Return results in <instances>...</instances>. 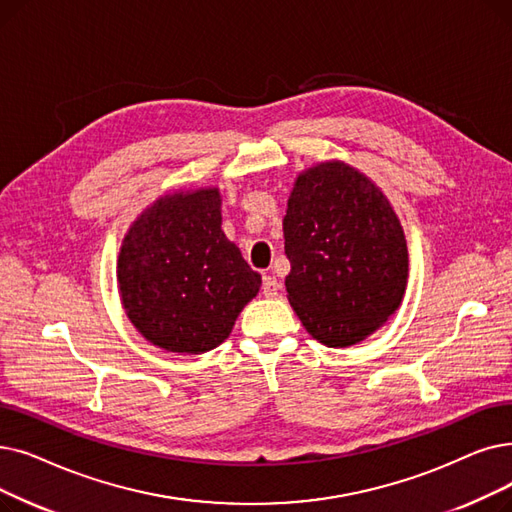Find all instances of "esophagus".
<instances>
[{"label": "esophagus", "instance_id": "1", "mask_svg": "<svg viewBox=\"0 0 512 512\" xmlns=\"http://www.w3.org/2000/svg\"><path fill=\"white\" fill-rule=\"evenodd\" d=\"M278 291H280L278 278L272 276V274H265V276H263V297L274 299V297L278 295Z\"/></svg>", "mask_w": 512, "mask_h": 512}]
</instances>
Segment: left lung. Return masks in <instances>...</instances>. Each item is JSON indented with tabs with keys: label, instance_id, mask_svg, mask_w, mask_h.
<instances>
[{
	"label": "left lung",
	"instance_id": "8db88e82",
	"mask_svg": "<svg viewBox=\"0 0 512 512\" xmlns=\"http://www.w3.org/2000/svg\"><path fill=\"white\" fill-rule=\"evenodd\" d=\"M282 230L291 261L286 299L322 345L360 343L402 305L408 284L402 221L360 169L345 161L303 169Z\"/></svg>",
	"mask_w": 512,
	"mask_h": 512
}]
</instances>
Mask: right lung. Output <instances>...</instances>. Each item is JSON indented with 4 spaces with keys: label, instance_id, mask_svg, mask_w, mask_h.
I'll list each match as a JSON object with an SVG mask.
<instances>
[{
    "label": "right lung",
    "instance_id": "obj_1",
    "mask_svg": "<svg viewBox=\"0 0 512 512\" xmlns=\"http://www.w3.org/2000/svg\"><path fill=\"white\" fill-rule=\"evenodd\" d=\"M117 284L129 322L148 343L198 355L230 337L261 276L221 230L219 188L203 186L167 192L131 221Z\"/></svg>",
    "mask_w": 512,
    "mask_h": 512
}]
</instances>
